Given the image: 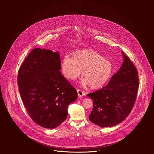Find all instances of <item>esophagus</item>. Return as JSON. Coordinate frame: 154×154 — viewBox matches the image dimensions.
I'll use <instances>...</instances> for the list:
<instances>
[{
	"mask_svg": "<svg viewBox=\"0 0 154 154\" xmlns=\"http://www.w3.org/2000/svg\"><path fill=\"white\" fill-rule=\"evenodd\" d=\"M77 92H78V97H82L83 96H84L85 95V92L80 89H77Z\"/></svg>",
	"mask_w": 154,
	"mask_h": 154,
	"instance_id": "obj_1",
	"label": "esophagus"
}]
</instances>
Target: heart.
I'll return each mask as SVG.
<instances>
[{"label":"heart","mask_w":154,"mask_h":154,"mask_svg":"<svg viewBox=\"0 0 154 154\" xmlns=\"http://www.w3.org/2000/svg\"><path fill=\"white\" fill-rule=\"evenodd\" d=\"M61 70L66 79L73 81L81 73V84L93 89L103 87L113 72L112 63L98 52L81 49L73 53L72 57L65 56L61 62Z\"/></svg>","instance_id":"obj_1"}]
</instances>
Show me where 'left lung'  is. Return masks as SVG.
I'll list each match as a JSON object with an SVG mask.
<instances>
[{
    "mask_svg": "<svg viewBox=\"0 0 154 154\" xmlns=\"http://www.w3.org/2000/svg\"><path fill=\"white\" fill-rule=\"evenodd\" d=\"M123 62L108 84L88 94L93 101L89 120L101 128L112 127L123 122L131 112L139 85L137 70L122 51Z\"/></svg>",
    "mask_w": 154,
    "mask_h": 154,
    "instance_id": "left-lung-1",
    "label": "left lung"
}]
</instances>
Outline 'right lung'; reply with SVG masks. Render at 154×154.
<instances>
[{
	"mask_svg": "<svg viewBox=\"0 0 154 154\" xmlns=\"http://www.w3.org/2000/svg\"><path fill=\"white\" fill-rule=\"evenodd\" d=\"M58 51L36 48L27 56L18 71V85L23 105L32 120L54 129L67 117V107L78 94L62 75Z\"/></svg>",
	"mask_w": 154,
	"mask_h": 154,
	"instance_id": "obj_1",
	"label": "right lung"
}]
</instances>
